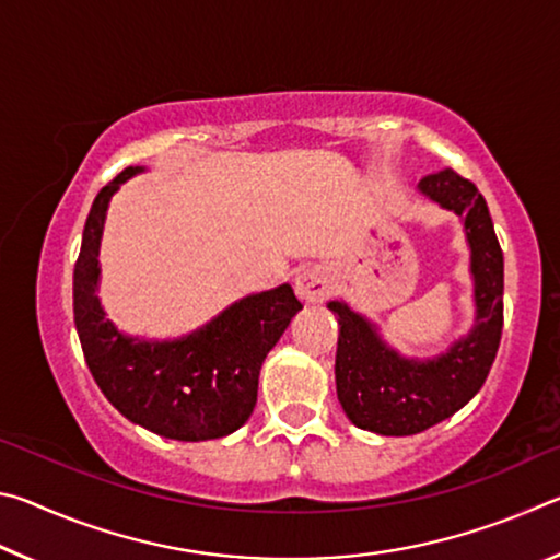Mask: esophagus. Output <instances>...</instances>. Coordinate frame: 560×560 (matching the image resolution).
Wrapping results in <instances>:
<instances>
[{"label": "esophagus", "instance_id": "1", "mask_svg": "<svg viewBox=\"0 0 560 560\" xmlns=\"http://www.w3.org/2000/svg\"><path fill=\"white\" fill-rule=\"evenodd\" d=\"M334 283L336 281H334V273H330V269L320 267V264H314V267H306L303 271H299L293 287H296V293L306 303H320L330 296Z\"/></svg>", "mask_w": 560, "mask_h": 560}]
</instances>
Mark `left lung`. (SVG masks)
<instances>
[{
    "label": "left lung",
    "mask_w": 560,
    "mask_h": 560,
    "mask_svg": "<svg viewBox=\"0 0 560 560\" xmlns=\"http://www.w3.org/2000/svg\"><path fill=\"white\" fill-rule=\"evenodd\" d=\"M420 189L434 202L464 217L477 301V326L471 334L444 355L420 363L387 348L373 326L346 303H328L340 326L336 350L338 400L355 428L387 438L424 432L462 410L485 385L504 328V254L487 200L477 185L452 167L424 175Z\"/></svg>",
    "instance_id": "8db88e82"
}]
</instances>
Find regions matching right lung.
<instances>
[{"label":"right lung","instance_id":"obj_1","mask_svg":"<svg viewBox=\"0 0 560 560\" xmlns=\"http://www.w3.org/2000/svg\"><path fill=\"white\" fill-rule=\"evenodd\" d=\"M140 167H126L91 205L73 267V320L93 381L120 415L160 438L200 442L224 438L257 405L264 358L303 308L279 289L246 296L192 336L165 343L128 338L103 314L96 296L98 246L108 202Z\"/></svg>","mask_w":560,"mask_h":560}]
</instances>
